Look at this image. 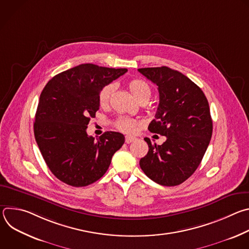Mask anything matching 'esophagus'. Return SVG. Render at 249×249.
I'll return each mask as SVG.
<instances>
[{
    "mask_svg": "<svg viewBox=\"0 0 249 249\" xmlns=\"http://www.w3.org/2000/svg\"><path fill=\"white\" fill-rule=\"evenodd\" d=\"M135 140H136V138L133 137V136H126V137H125V142H126L127 144L132 143V142L135 141Z\"/></svg>",
    "mask_w": 249,
    "mask_h": 249,
    "instance_id": "34e87169",
    "label": "esophagus"
}]
</instances>
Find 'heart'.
<instances>
[{"label": "heart", "mask_w": 249, "mask_h": 249, "mask_svg": "<svg viewBox=\"0 0 249 249\" xmlns=\"http://www.w3.org/2000/svg\"><path fill=\"white\" fill-rule=\"evenodd\" d=\"M129 89L134 95V97L140 101L145 102L148 101L151 94H152V89L150 85L142 79H133L128 84ZM116 89V86L114 83H110L105 85L98 93V101L101 106H106L108 104L114 90ZM115 126L117 129H119L122 132L125 133H133L136 131L138 122L135 119L128 118V117H119L116 122Z\"/></svg>", "instance_id": "obj_1"}]
</instances>
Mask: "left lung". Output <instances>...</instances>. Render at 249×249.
<instances>
[{
    "instance_id": "obj_1",
    "label": "left lung",
    "mask_w": 249,
    "mask_h": 249,
    "mask_svg": "<svg viewBox=\"0 0 249 249\" xmlns=\"http://www.w3.org/2000/svg\"><path fill=\"white\" fill-rule=\"evenodd\" d=\"M139 72L158 86L160 103L149 131L166 137L162 145L149 138L147 156L140 166L163 186L184 182L199 166L213 132L208 100L202 89L178 71L168 67L142 68Z\"/></svg>"
}]
</instances>
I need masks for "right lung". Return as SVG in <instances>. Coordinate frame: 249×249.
<instances>
[{"label":"right lung","mask_w":249,"mask_h":249,"mask_svg":"<svg viewBox=\"0 0 249 249\" xmlns=\"http://www.w3.org/2000/svg\"><path fill=\"white\" fill-rule=\"evenodd\" d=\"M127 69L82 64L53 77L43 89L34 122V137L51 172L62 182L83 187L103 176L125 142L118 132L98 139L87 134L99 109L98 93Z\"/></svg>","instance_id":"1"}]
</instances>
